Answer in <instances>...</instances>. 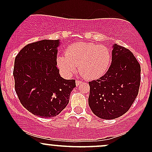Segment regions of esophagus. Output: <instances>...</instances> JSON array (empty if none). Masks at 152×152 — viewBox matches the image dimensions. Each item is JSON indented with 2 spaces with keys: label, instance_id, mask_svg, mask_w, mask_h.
I'll list each match as a JSON object with an SVG mask.
<instances>
[{
  "label": "esophagus",
  "instance_id": "obj_1",
  "mask_svg": "<svg viewBox=\"0 0 152 152\" xmlns=\"http://www.w3.org/2000/svg\"><path fill=\"white\" fill-rule=\"evenodd\" d=\"M81 82H81L80 80H76V86H79L81 84Z\"/></svg>",
  "mask_w": 152,
  "mask_h": 152
}]
</instances>
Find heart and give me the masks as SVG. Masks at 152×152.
<instances>
[{
    "label": "heart",
    "mask_w": 152,
    "mask_h": 152,
    "mask_svg": "<svg viewBox=\"0 0 152 152\" xmlns=\"http://www.w3.org/2000/svg\"><path fill=\"white\" fill-rule=\"evenodd\" d=\"M111 61V52L105 45L80 42L70 45L56 62L64 74L71 75L79 66V73L85 79H96L105 74Z\"/></svg>",
    "instance_id": "heart-1"
}]
</instances>
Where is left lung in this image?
Listing matches in <instances>:
<instances>
[{
    "label": "left lung",
    "mask_w": 152,
    "mask_h": 152,
    "mask_svg": "<svg viewBox=\"0 0 152 152\" xmlns=\"http://www.w3.org/2000/svg\"><path fill=\"white\" fill-rule=\"evenodd\" d=\"M140 78V65L133 53L114 44L109 70L99 79L89 82L92 112L108 120L123 115L138 94Z\"/></svg>",
    "instance_id": "1"
}]
</instances>
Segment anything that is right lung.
Masks as SVG:
<instances>
[{
	"mask_svg": "<svg viewBox=\"0 0 152 152\" xmlns=\"http://www.w3.org/2000/svg\"><path fill=\"white\" fill-rule=\"evenodd\" d=\"M59 39H43L26 45L15 59L13 76L21 104L34 115L52 118L66 107L76 87L56 67Z\"/></svg>",
	"mask_w": 152,
	"mask_h": 152,
	"instance_id": "add662e5",
	"label": "right lung"
}]
</instances>
